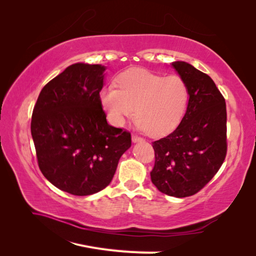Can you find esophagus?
<instances>
[{"instance_id":"34e87169","label":"esophagus","mask_w":256,"mask_h":256,"mask_svg":"<svg viewBox=\"0 0 256 256\" xmlns=\"http://www.w3.org/2000/svg\"><path fill=\"white\" fill-rule=\"evenodd\" d=\"M141 141H143V138L138 136L136 134H132V142L136 143V142H141Z\"/></svg>"}]
</instances>
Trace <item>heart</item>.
Wrapping results in <instances>:
<instances>
[{"label":"heart","mask_w":256,"mask_h":256,"mask_svg":"<svg viewBox=\"0 0 256 256\" xmlns=\"http://www.w3.org/2000/svg\"><path fill=\"white\" fill-rule=\"evenodd\" d=\"M118 88L108 86L100 92L108 118L113 125L122 126L136 109L138 127L152 136L171 132L180 124L189 97L182 76H164L140 68L122 72Z\"/></svg>","instance_id":"heart-1"}]
</instances>
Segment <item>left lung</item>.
<instances>
[{
    "instance_id": "1",
    "label": "left lung",
    "mask_w": 256,
    "mask_h": 256,
    "mask_svg": "<svg viewBox=\"0 0 256 256\" xmlns=\"http://www.w3.org/2000/svg\"><path fill=\"white\" fill-rule=\"evenodd\" d=\"M172 66L188 86L187 111L172 134L152 142V184L164 194H196L219 171L228 152L226 104L208 74L186 62Z\"/></svg>"
}]
</instances>
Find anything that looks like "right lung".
Returning <instances> with one entry per match:
<instances>
[{"mask_svg":"<svg viewBox=\"0 0 256 256\" xmlns=\"http://www.w3.org/2000/svg\"><path fill=\"white\" fill-rule=\"evenodd\" d=\"M104 66L76 63L44 85L34 106L30 132L38 166L56 188L84 196L112 180L129 131L106 122L100 102Z\"/></svg>","mask_w":256,"mask_h":256,"instance_id":"obj_1","label":"right lung"}]
</instances>
